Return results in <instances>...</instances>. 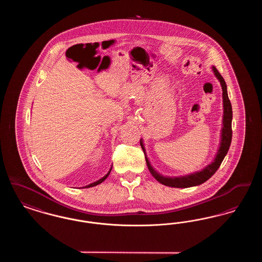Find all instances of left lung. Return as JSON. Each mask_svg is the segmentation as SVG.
<instances>
[{
    "instance_id": "8db88e82",
    "label": "left lung",
    "mask_w": 262,
    "mask_h": 262,
    "mask_svg": "<svg viewBox=\"0 0 262 262\" xmlns=\"http://www.w3.org/2000/svg\"><path fill=\"white\" fill-rule=\"evenodd\" d=\"M212 72L216 78L219 80L221 88H222V98H223V119H222V128H221V135H220V143L219 147L215 154L214 159L211 163L206 165L202 170L196 171L190 174H184V176H178V177H168L159 174L150 164L148 157L146 155L145 147L143 144L142 138H140V145L144 152L145 160L151 174L164 186L171 187H195L200 186L206 182L208 179H210L215 172L220 167L221 163L224 160L225 156L228 153V150L230 148L231 141H232V119H233V111H232V105L228 97V91H227V84L225 82L223 76L219 74L217 69L212 66Z\"/></svg>"
}]
</instances>
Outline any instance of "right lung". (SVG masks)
I'll list each match as a JSON object with an SVG mask.
<instances>
[{"label":"right lung","instance_id":"1","mask_svg":"<svg viewBox=\"0 0 262 262\" xmlns=\"http://www.w3.org/2000/svg\"><path fill=\"white\" fill-rule=\"evenodd\" d=\"M111 170H112V166H111V168H110V170L108 171V173L107 174H105L103 178H101V179H99L98 181H96V182H93V183H91V184H89V185H88V186H85V187H82V188H86V187H95V186H97V185H99V184H101L102 182H104L106 179H107V177L109 176V174H110V172H111Z\"/></svg>","mask_w":262,"mask_h":262}]
</instances>
